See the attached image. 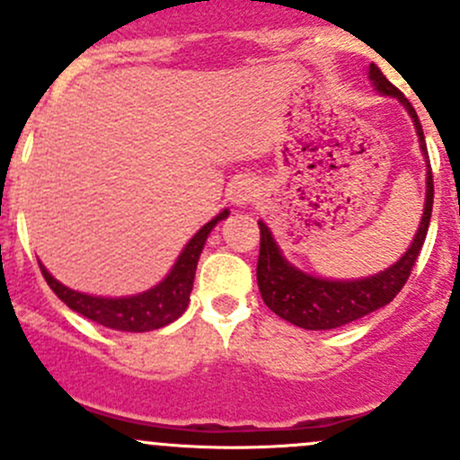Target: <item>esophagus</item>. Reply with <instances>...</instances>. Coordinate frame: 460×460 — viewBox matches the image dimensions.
I'll return each mask as SVG.
<instances>
[{"label":"esophagus","mask_w":460,"mask_h":460,"mask_svg":"<svg viewBox=\"0 0 460 460\" xmlns=\"http://www.w3.org/2000/svg\"><path fill=\"white\" fill-rule=\"evenodd\" d=\"M231 200L235 204H247L253 200V189L249 187V184L240 182L238 187H234V191H231Z\"/></svg>","instance_id":"esophagus-1"}]
</instances>
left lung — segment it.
Returning <instances> with one entry per match:
<instances>
[{
	"label": "left lung",
	"instance_id": "obj_1",
	"mask_svg": "<svg viewBox=\"0 0 460 460\" xmlns=\"http://www.w3.org/2000/svg\"><path fill=\"white\" fill-rule=\"evenodd\" d=\"M369 77H372L380 93L398 97L402 102V106L410 111L411 118H414L420 148H423L425 157H428V198H425L423 220H420L419 234L414 235L411 247L407 249L405 256L398 260L394 267L385 269V271L376 273L372 278L351 282L323 280V278L307 276V273L294 269L282 258L280 249L273 243L271 231L264 226V222H258L260 253L256 276L260 296H262L264 305L273 314H278V316L285 318L287 323L296 324V327L312 329V332L342 327V324L354 323V320L367 316V314L392 303L398 296V291L405 287L407 278H410L411 269H414V262L419 260L425 235H428L429 229L431 204H434V180H431V164L419 115H416L410 100L383 75V71L376 64L369 66Z\"/></svg>",
	"mask_w": 460,
	"mask_h": 460
}]
</instances>
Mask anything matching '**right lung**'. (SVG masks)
<instances>
[{
  "mask_svg": "<svg viewBox=\"0 0 460 460\" xmlns=\"http://www.w3.org/2000/svg\"><path fill=\"white\" fill-rule=\"evenodd\" d=\"M226 216H229V211H222L220 216L207 222L189 240V244L180 253L178 262L171 269L169 276L160 285L144 291L140 296H131V298H95V296L80 294V291L68 289L62 282L55 280L40 264L41 276L49 282L53 294L64 305H68L73 312L80 314V316L93 320L97 324H104L109 329H115V332H153V329H160L164 324L173 323V320H178L187 312L189 296H191L193 289V278H196L198 258H200L204 243H207V235Z\"/></svg>",
  "mask_w": 460,
  "mask_h": 460,
  "instance_id": "right-lung-1",
  "label": "right lung"
}]
</instances>
